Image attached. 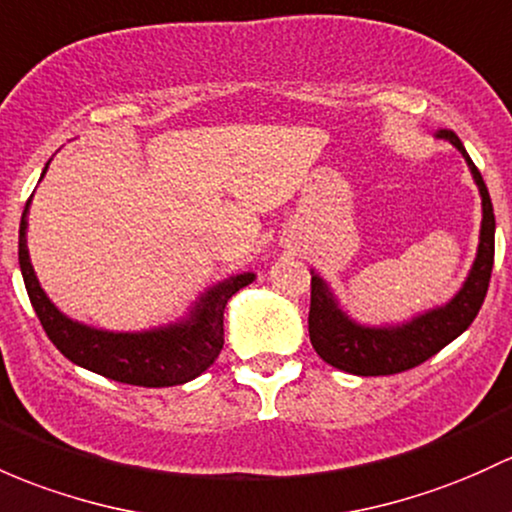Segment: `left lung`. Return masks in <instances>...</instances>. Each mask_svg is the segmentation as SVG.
I'll return each mask as SVG.
<instances>
[{
  "mask_svg": "<svg viewBox=\"0 0 512 512\" xmlns=\"http://www.w3.org/2000/svg\"><path fill=\"white\" fill-rule=\"evenodd\" d=\"M437 136L449 141L464 156L481 195V232H478V249L469 276L452 295V300L417 312L410 320L366 324L344 310L332 285L320 273L310 271L312 298L310 317H307L310 342L320 359L339 371L354 376H390L420 366L422 361L454 342L459 334H464L481 310L493 271V254H496V217H493L491 195L459 136L447 129L439 131Z\"/></svg>",
  "mask_w": 512,
  "mask_h": 512,
  "instance_id": "obj_1",
  "label": "left lung"
}]
</instances>
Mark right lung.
Instances as JSON below:
<instances>
[{"instance_id":"obj_1","label":"right lung","mask_w":512,"mask_h":512,"mask_svg":"<svg viewBox=\"0 0 512 512\" xmlns=\"http://www.w3.org/2000/svg\"><path fill=\"white\" fill-rule=\"evenodd\" d=\"M48 163L41 178L46 175ZM31 200L34 195L26 202L19 224V268L38 320L65 359L112 381L144 388L180 386L214 364L224 346V307L234 293L254 283L256 273H236L210 285L180 320L161 327L141 332L92 327L60 312L38 283L26 246Z\"/></svg>"}]
</instances>
